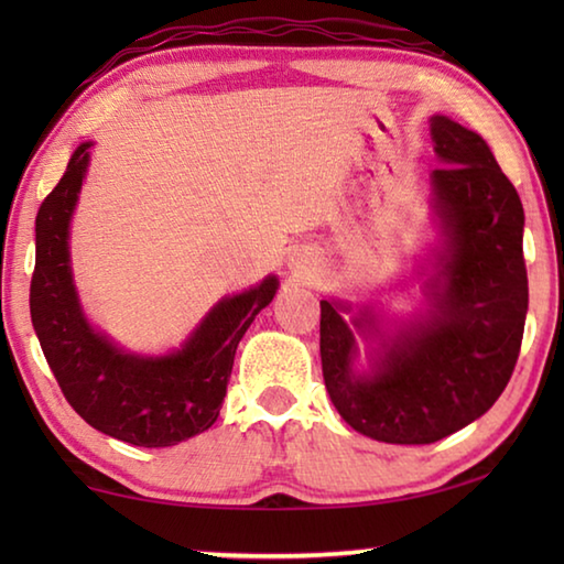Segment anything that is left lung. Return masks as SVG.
Wrapping results in <instances>:
<instances>
[{"mask_svg": "<svg viewBox=\"0 0 564 564\" xmlns=\"http://www.w3.org/2000/svg\"><path fill=\"white\" fill-rule=\"evenodd\" d=\"M441 169L431 174L445 248L425 285L431 311L380 336L362 308L352 327L378 332L370 375H356L355 337L340 311L321 301L323 380L340 417L380 443L427 445L488 413L508 386L528 316L522 259L524 212L480 133L447 117L431 119Z\"/></svg>", "mask_w": 564, "mask_h": 564, "instance_id": "1", "label": "left lung"}]
</instances>
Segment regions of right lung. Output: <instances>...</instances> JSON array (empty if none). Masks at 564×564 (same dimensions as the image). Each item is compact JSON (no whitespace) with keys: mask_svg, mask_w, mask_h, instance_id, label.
I'll return each mask as SVG.
<instances>
[{"mask_svg":"<svg viewBox=\"0 0 564 564\" xmlns=\"http://www.w3.org/2000/svg\"><path fill=\"white\" fill-rule=\"evenodd\" d=\"M91 141L79 144L36 214L30 311L64 398L91 427L139 447L178 445L216 423L238 340L273 301L279 279L218 301L184 348L144 358L121 350L84 318L69 265V221L87 176Z\"/></svg>","mask_w":564,"mask_h":564,"instance_id":"obj_1","label":"right lung"}]
</instances>
